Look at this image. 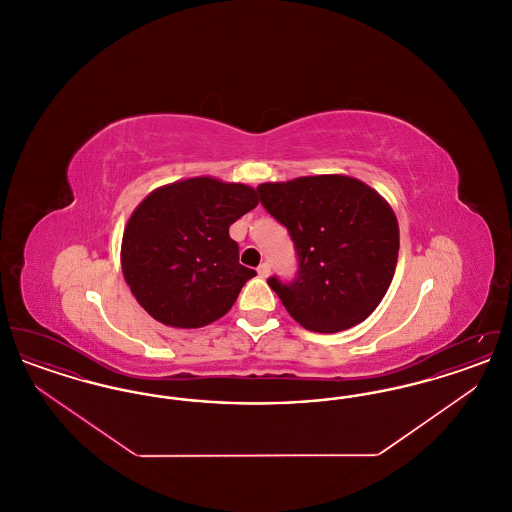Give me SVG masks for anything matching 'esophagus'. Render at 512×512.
I'll return each instance as SVG.
<instances>
[{
  "mask_svg": "<svg viewBox=\"0 0 512 512\" xmlns=\"http://www.w3.org/2000/svg\"><path fill=\"white\" fill-rule=\"evenodd\" d=\"M257 272H259V276H261V278H267L268 274H270V265H268V263H263L261 267L257 268Z\"/></svg>",
  "mask_w": 512,
  "mask_h": 512,
  "instance_id": "1",
  "label": "esophagus"
}]
</instances>
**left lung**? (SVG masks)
<instances>
[{
	"label": "left lung",
	"instance_id": "left-lung-1",
	"mask_svg": "<svg viewBox=\"0 0 512 512\" xmlns=\"http://www.w3.org/2000/svg\"><path fill=\"white\" fill-rule=\"evenodd\" d=\"M268 213L297 251V276L268 286L303 328L334 334L363 322L390 288L399 224L390 203L365 182L320 174L257 186Z\"/></svg>",
	"mask_w": 512,
	"mask_h": 512
}]
</instances>
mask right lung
I'll use <instances>...</instances> for the list:
<instances>
[{"label":"right lung","instance_id":"right-lung-1","mask_svg":"<svg viewBox=\"0 0 512 512\" xmlns=\"http://www.w3.org/2000/svg\"><path fill=\"white\" fill-rule=\"evenodd\" d=\"M257 203L253 188L211 176L147 195L122 236V274L136 301L172 328H201L224 317L257 274L240 265L228 228Z\"/></svg>","mask_w":512,"mask_h":512}]
</instances>
